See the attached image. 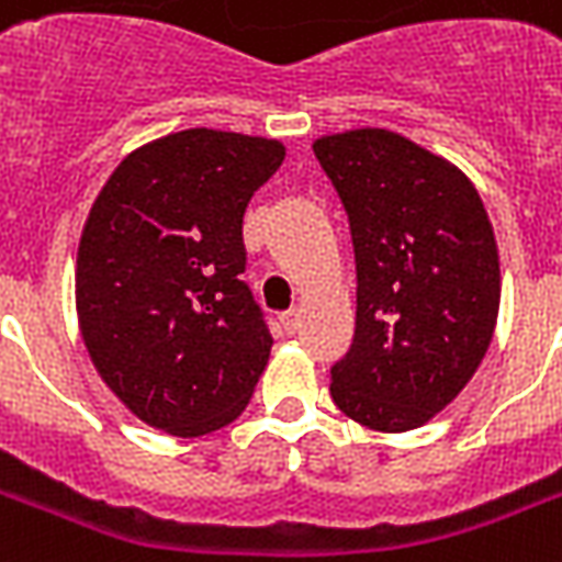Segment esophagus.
<instances>
[{
  "label": "esophagus",
  "mask_w": 562,
  "mask_h": 562,
  "mask_svg": "<svg viewBox=\"0 0 562 562\" xmlns=\"http://www.w3.org/2000/svg\"><path fill=\"white\" fill-rule=\"evenodd\" d=\"M280 325L285 334H294L297 325H301V310H285V313L280 316Z\"/></svg>",
  "instance_id": "obj_1"
}]
</instances>
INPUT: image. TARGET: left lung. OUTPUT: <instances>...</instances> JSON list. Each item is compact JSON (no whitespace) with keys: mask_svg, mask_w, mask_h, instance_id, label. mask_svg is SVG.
<instances>
[{"mask_svg":"<svg viewBox=\"0 0 562 562\" xmlns=\"http://www.w3.org/2000/svg\"><path fill=\"white\" fill-rule=\"evenodd\" d=\"M349 213L355 340L330 367V397L382 434L442 413L482 364L499 313L487 210L451 161L389 128L313 144Z\"/></svg>","mask_w":562,"mask_h":562,"instance_id":"1","label":"left lung"}]
</instances>
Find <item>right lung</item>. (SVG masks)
<instances>
[{
	"label": "right lung",
	"instance_id": "right-lung-1",
	"mask_svg": "<svg viewBox=\"0 0 562 562\" xmlns=\"http://www.w3.org/2000/svg\"><path fill=\"white\" fill-rule=\"evenodd\" d=\"M285 159L273 138L186 128L116 165L78 246V322L104 385L149 427L204 436L244 413L270 358L244 213Z\"/></svg>",
	"mask_w": 562,
	"mask_h": 562
}]
</instances>
